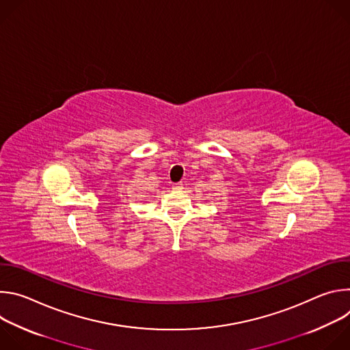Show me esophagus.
I'll return each instance as SVG.
<instances>
[{
	"label": "esophagus",
	"mask_w": 350,
	"mask_h": 350,
	"mask_svg": "<svg viewBox=\"0 0 350 350\" xmlns=\"http://www.w3.org/2000/svg\"><path fill=\"white\" fill-rule=\"evenodd\" d=\"M184 187H183V183H177V184H173V189L174 191H181Z\"/></svg>",
	"instance_id": "esophagus-1"
}]
</instances>
